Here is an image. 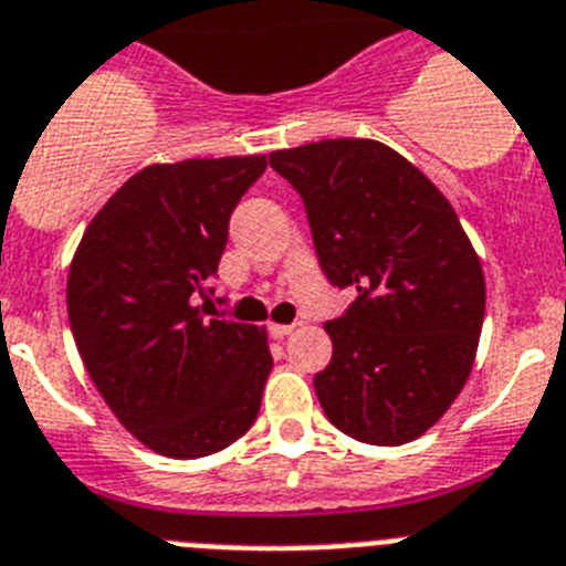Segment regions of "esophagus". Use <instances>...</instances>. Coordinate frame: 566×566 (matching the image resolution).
Wrapping results in <instances>:
<instances>
[{
    "mask_svg": "<svg viewBox=\"0 0 566 566\" xmlns=\"http://www.w3.org/2000/svg\"><path fill=\"white\" fill-rule=\"evenodd\" d=\"M294 332V326H289V323H272L269 326V335L277 337V340H283V337H289Z\"/></svg>",
    "mask_w": 566,
    "mask_h": 566,
    "instance_id": "obj_1",
    "label": "esophagus"
}]
</instances>
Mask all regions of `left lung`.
Wrapping results in <instances>:
<instances>
[{"mask_svg":"<svg viewBox=\"0 0 566 566\" xmlns=\"http://www.w3.org/2000/svg\"><path fill=\"white\" fill-rule=\"evenodd\" d=\"M269 163L301 191L332 286L357 289L349 312L323 326V412L360 443L421 438L461 395L484 323V272L455 209L378 139H321Z\"/></svg>","mask_w":566,"mask_h":566,"instance_id":"obj_1","label":"left lung"}]
</instances>
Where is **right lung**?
I'll return each mask as SVG.
<instances>
[{"label": "right lung", "mask_w": 566, "mask_h": 566, "mask_svg": "<svg viewBox=\"0 0 566 566\" xmlns=\"http://www.w3.org/2000/svg\"><path fill=\"white\" fill-rule=\"evenodd\" d=\"M265 154L154 163L111 195L67 269V321L91 380L166 458L231 447L258 421L265 329L209 317L229 217Z\"/></svg>", "instance_id": "add662e5"}]
</instances>
